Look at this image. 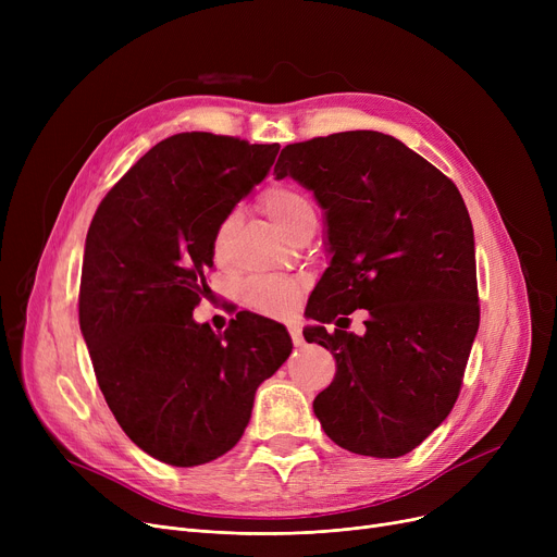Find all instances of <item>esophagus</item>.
<instances>
[{
  "mask_svg": "<svg viewBox=\"0 0 557 557\" xmlns=\"http://www.w3.org/2000/svg\"><path fill=\"white\" fill-rule=\"evenodd\" d=\"M288 334H290V341H294V345H302L305 338H302V330L298 323H288Z\"/></svg>",
  "mask_w": 557,
  "mask_h": 557,
  "instance_id": "1",
  "label": "esophagus"
}]
</instances>
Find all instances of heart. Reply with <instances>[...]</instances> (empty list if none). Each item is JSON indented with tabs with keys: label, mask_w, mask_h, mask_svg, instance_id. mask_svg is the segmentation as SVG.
<instances>
[{
	"label": "heart",
	"mask_w": 557,
	"mask_h": 557,
	"mask_svg": "<svg viewBox=\"0 0 557 557\" xmlns=\"http://www.w3.org/2000/svg\"><path fill=\"white\" fill-rule=\"evenodd\" d=\"M261 210L269 214V219L284 230L286 234L294 232L305 219L315 216L313 202L309 200L307 194H302L296 187L288 185H273L267 191L261 194ZM234 223H237V214H227L216 232H214V252L221 255L230 234L234 230ZM302 282L294 277H282V275H269V277H252L244 284L242 288V300L246 307H250L257 313H269V315H280L288 311V307L294 305V300L300 296Z\"/></svg>",
	"instance_id": "b5f03b06"
}]
</instances>
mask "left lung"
Segmentation results:
<instances>
[{"label": "left lung", "instance_id": "obj_1", "mask_svg": "<svg viewBox=\"0 0 557 557\" xmlns=\"http://www.w3.org/2000/svg\"><path fill=\"white\" fill-rule=\"evenodd\" d=\"M277 178L327 212L332 263L313 288L305 332L334 355L313 399L332 441L352 454L413 451L454 408L479 332L474 230L458 187L399 139L347 131L288 144ZM368 308L367 334L342 320ZM342 330L327 333L325 324Z\"/></svg>", "mask_w": 557, "mask_h": 557}]
</instances>
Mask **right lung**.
Returning <instances> with one entry per match:
<instances>
[{
	"mask_svg": "<svg viewBox=\"0 0 557 557\" xmlns=\"http://www.w3.org/2000/svg\"><path fill=\"white\" fill-rule=\"evenodd\" d=\"M280 144L181 133L116 183L87 230L78 323L99 388L131 441L194 467L239 443L257 386L294 343L237 313L223 334L191 318L208 294L214 232L275 162Z\"/></svg>",
	"mask_w": 557,
	"mask_h": 557,
	"instance_id": "right-lung-1",
	"label": "right lung"
}]
</instances>
